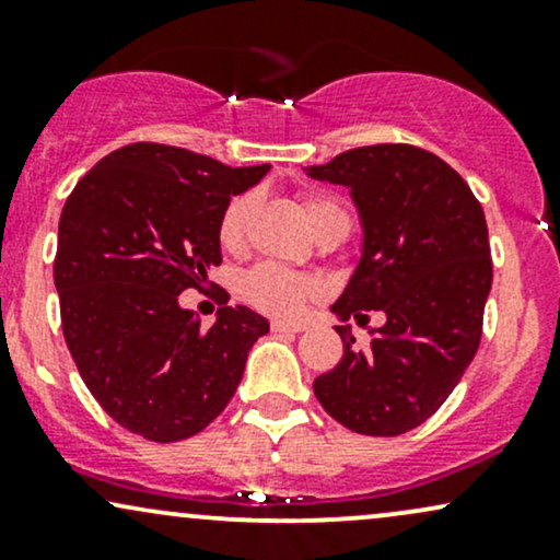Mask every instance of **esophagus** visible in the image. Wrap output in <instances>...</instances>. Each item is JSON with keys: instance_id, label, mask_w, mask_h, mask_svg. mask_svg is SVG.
<instances>
[{"instance_id": "1", "label": "esophagus", "mask_w": 560, "mask_h": 560, "mask_svg": "<svg viewBox=\"0 0 560 560\" xmlns=\"http://www.w3.org/2000/svg\"><path fill=\"white\" fill-rule=\"evenodd\" d=\"M271 329L276 334H298L305 331V324H298V320H271Z\"/></svg>"}]
</instances>
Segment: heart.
Masks as SVG:
<instances>
[{"mask_svg": "<svg viewBox=\"0 0 560 560\" xmlns=\"http://www.w3.org/2000/svg\"><path fill=\"white\" fill-rule=\"evenodd\" d=\"M255 197L253 195H240L234 197L223 210L221 223H218V240L226 249H236L244 242V234H247L249 215H253ZM305 210L311 223H318L320 218L331 213H345L342 205L334 197H307ZM347 215V213H345ZM242 292L253 305H258L260 311L273 313V316H294L302 305H305L307 298L313 294V284L305 279V276L289 271V268L273 266V262H262V266H255L253 271L244 273L242 279Z\"/></svg>", "mask_w": 560, "mask_h": 560, "instance_id": "b5f03b06", "label": "heart"}]
</instances>
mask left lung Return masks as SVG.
Returning <instances> with one entry per match:
<instances>
[{
	"label": "left lung",
	"mask_w": 560,
	"mask_h": 560,
	"mask_svg": "<svg viewBox=\"0 0 560 560\" xmlns=\"http://www.w3.org/2000/svg\"><path fill=\"white\" fill-rule=\"evenodd\" d=\"M305 173L350 189L361 218V260L331 305L339 320L382 311L361 350L334 326L345 355L313 382L342 427L369 436L416 429L447 400L481 339L492 289L485 210L445 160L410 144L358 147Z\"/></svg>",
	"instance_id": "obj_1"
}]
</instances>
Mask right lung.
<instances>
[{
    "mask_svg": "<svg viewBox=\"0 0 560 560\" xmlns=\"http://www.w3.org/2000/svg\"><path fill=\"white\" fill-rule=\"evenodd\" d=\"M268 171L137 141L102 158L70 191L55 258L62 334L83 384L128 432L186 440L240 387L268 320L226 305V294L202 329L178 294L221 262L223 210Z\"/></svg>",
    "mask_w": 560,
    "mask_h": 560,
    "instance_id": "right-lung-1",
    "label": "right lung"
}]
</instances>
